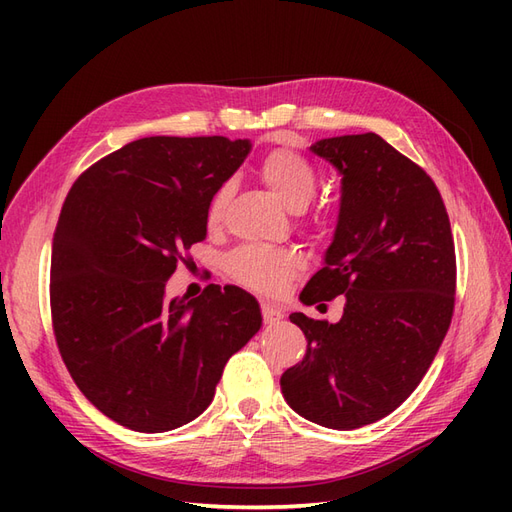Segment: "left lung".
<instances>
[{"label":"left lung","instance_id":"1","mask_svg":"<svg viewBox=\"0 0 512 512\" xmlns=\"http://www.w3.org/2000/svg\"><path fill=\"white\" fill-rule=\"evenodd\" d=\"M250 145L224 136H149L76 179L53 237L51 312L57 346L81 393L111 421L141 433L192 423L224 365L262 327L239 286L168 277L207 237L213 196Z\"/></svg>","mask_w":512,"mask_h":512}]
</instances>
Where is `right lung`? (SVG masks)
I'll return each instance as SVG.
<instances>
[{"mask_svg": "<svg viewBox=\"0 0 512 512\" xmlns=\"http://www.w3.org/2000/svg\"><path fill=\"white\" fill-rule=\"evenodd\" d=\"M309 151L342 185L331 245L301 297L344 305L292 320L307 352L280 386L299 416L348 431L389 416L427 374L453 316L455 247L436 185L378 134Z\"/></svg>", "mask_w": 512, "mask_h": 512, "instance_id": "right-lung-1", "label": "right lung"}]
</instances>
